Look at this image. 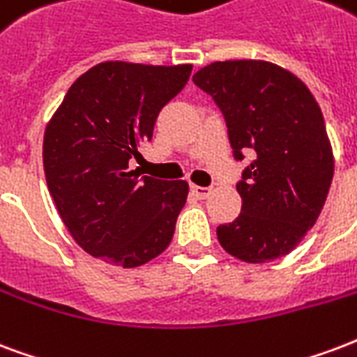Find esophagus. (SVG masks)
Here are the masks:
<instances>
[{"label": "esophagus", "mask_w": 357, "mask_h": 357, "mask_svg": "<svg viewBox=\"0 0 357 357\" xmlns=\"http://www.w3.org/2000/svg\"><path fill=\"white\" fill-rule=\"evenodd\" d=\"M192 194H194L197 199H205V197H208V194H211V188H207V186H195V184H192Z\"/></svg>", "instance_id": "34e87169"}]
</instances>
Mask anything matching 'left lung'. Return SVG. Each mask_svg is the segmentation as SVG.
Wrapping results in <instances>:
<instances>
[{"label":"left lung","mask_w":357,"mask_h":357,"mask_svg":"<svg viewBox=\"0 0 357 357\" xmlns=\"http://www.w3.org/2000/svg\"><path fill=\"white\" fill-rule=\"evenodd\" d=\"M226 118L243 207L216 227L222 248L246 264L290 254L314 226L333 181V150L314 96L294 73L264 60L214 61L194 75Z\"/></svg>","instance_id":"left-lung-1"}]
</instances>
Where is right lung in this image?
<instances>
[{
	"label": "right lung",
	"instance_id": "obj_1",
	"mask_svg": "<svg viewBox=\"0 0 357 357\" xmlns=\"http://www.w3.org/2000/svg\"><path fill=\"white\" fill-rule=\"evenodd\" d=\"M190 73V63L103 61L75 80L48 120V192L67 231L93 258L131 269L160 256L173 239L188 182L141 176L130 162L141 158L158 114Z\"/></svg>",
	"mask_w": 357,
	"mask_h": 357
}]
</instances>
